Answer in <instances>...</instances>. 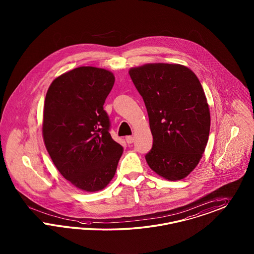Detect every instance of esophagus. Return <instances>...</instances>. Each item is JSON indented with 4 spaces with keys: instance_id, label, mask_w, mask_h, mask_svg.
<instances>
[{
    "instance_id": "esophagus-1",
    "label": "esophagus",
    "mask_w": 254,
    "mask_h": 254,
    "mask_svg": "<svg viewBox=\"0 0 254 254\" xmlns=\"http://www.w3.org/2000/svg\"><path fill=\"white\" fill-rule=\"evenodd\" d=\"M126 140H127V143H132V142L134 141V137H132V136H127V137H126Z\"/></svg>"
}]
</instances>
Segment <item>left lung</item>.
<instances>
[{"label": "left lung", "instance_id": "obj_1", "mask_svg": "<svg viewBox=\"0 0 254 254\" xmlns=\"http://www.w3.org/2000/svg\"><path fill=\"white\" fill-rule=\"evenodd\" d=\"M147 110L153 146L149 167L180 180L199 163L207 144L210 113L201 82L181 64H148L129 70Z\"/></svg>", "mask_w": 254, "mask_h": 254}]
</instances>
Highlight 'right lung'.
Instances as JSON below:
<instances>
[{
  "instance_id": "obj_1",
  "label": "right lung",
  "mask_w": 254,
  "mask_h": 254,
  "mask_svg": "<svg viewBox=\"0 0 254 254\" xmlns=\"http://www.w3.org/2000/svg\"><path fill=\"white\" fill-rule=\"evenodd\" d=\"M114 84L112 72L81 66L54 79L45 98L46 148L61 175L89 192L110 183L122 156L103 108Z\"/></svg>"
}]
</instances>
